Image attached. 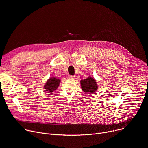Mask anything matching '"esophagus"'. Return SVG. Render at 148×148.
<instances>
[{
  "label": "esophagus",
  "instance_id": "34e87169",
  "mask_svg": "<svg viewBox=\"0 0 148 148\" xmlns=\"http://www.w3.org/2000/svg\"><path fill=\"white\" fill-rule=\"evenodd\" d=\"M74 78H75V76H73V75H69V79H74Z\"/></svg>",
  "mask_w": 148,
  "mask_h": 148
}]
</instances>
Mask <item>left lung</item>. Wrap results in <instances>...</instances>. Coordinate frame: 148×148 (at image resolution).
Instances as JSON below:
<instances>
[{
  "label": "left lung",
  "mask_w": 148,
  "mask_h": 148,
  "mask_svg": "<svg viewBox=\"0 0 148 148\" xmlns=\"http://www.w3.org/2000/svg\"><path fill=\"white\" fill-rule=\"evenodd\" d=\"M82 90L86 94H92L95 92L98 89V84L95 78L89 76L88 78L82 79L80 81Z\"/></svg>",
  "instance_id": "8db88e82"
}]
</instances>
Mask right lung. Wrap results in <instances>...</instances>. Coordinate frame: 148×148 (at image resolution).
<instances>
[{
    "mask_svg": "<svg viewBox=\"0 0 148 148\" xmlns=\"http://www.w3.org/2000/svg\"><path fill=\"white\" fill-rule=\"evenodd\" d=\"M61 79L60 78L56 77H51L49 79H48L45 85L44 86V88L46 92L49 93L50 95H53V91H56L58 88Z\"/></svg>",
    "mask_w": 148,
    "mask_h": 148,
    "instance_id": "right-lung-1",
    "label": "right lung"
}]
</instances>
